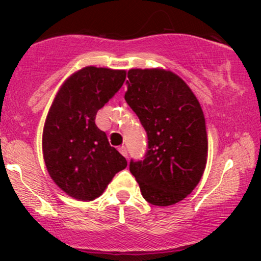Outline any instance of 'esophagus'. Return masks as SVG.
I'll return each mask as SVG.
<instances>
[{
	"mask_svg": "<svg viewBox=\"0 0 261 261\" xmlns=\"http://www.w3.org/2000/svg\"><path fill=\"white\" fill-rule=\"evenodd\" d=\"M119 151H120V153L121 154H122L124 158H128V152H127V148L124 147V146H121V147L119 148Z\"/></svg>",
	"mask_w": 261,
	"mask_h": 261,
	"instance_id": "1",
	"label": "esophagus"
}]
</instances>
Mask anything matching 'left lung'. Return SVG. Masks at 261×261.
<instances>
[{"label": "left lung", "instance_id": "1", "mask_svg": "<svg viewBox=\"0 0 261 261\" xmlns=\"http://www.w3.org/2000/svg\"><path fill=\"white\" fill-rule=\"evenodd\" d=\"M124 99L147 132L145 159L129 170L148 203L180 202L197 187L208 158L205 119L197 97L170 70L130 69Z\"/></svg>", "mask_w": 261, "mask_h": 261}]
</instances>
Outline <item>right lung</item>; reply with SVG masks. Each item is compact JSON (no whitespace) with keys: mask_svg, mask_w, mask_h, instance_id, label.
Wrapping results in <instances>:
<instances>
[{"mask_svg":"<svg viewBox=\"0 0 261 261\" xmlns=\"http://www.w3.org/2000/svg\"><path fill=\"white\" fill-rule=\"evenodd\" d=\"M126 70L85 66L59 88L42 130V155L49 177L70 197H99L127 160L96 126V114L119 91Z\"/></svg>","mask_w":261,"mask_h":261,"instance_id":"obj_1","label":"right lung"}]
</instances>
